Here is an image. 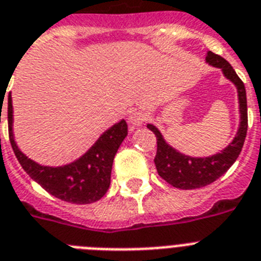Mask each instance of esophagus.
<instances>
[{
	"label": "esophagus",
	"instance_id": "1",
	"mask_svg": "<svg viewBox=\"0 0 261 261\" xmlns=\"http://www.w3.org/2000/svg\"><path fill=\"white\" fill-rule=\"evenodd\" d=\"M146 121V115L141 111H132L129 113V124L133 126L143 125Z\"/></svg>",
	"mask_w": 261,
	"mask_h": 261
}]
</instances>
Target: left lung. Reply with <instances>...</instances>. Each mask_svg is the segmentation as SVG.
Here are the masks:
<instances>
[{"mask_svg":"<svg viewBox=\"0 0 261 261\" xmlns=\"http://www.w3.org/2000/svg\"><path fill=\"white\" fill-rule=\"evenodd\" d=\"M205 61L215 68H220L224 76L234 84L238 89L240 124L232 143H229L227 148H224L220 153L208 157H192L178 152L165 141L156 126L148 124L146 128L154 133L157 140V152L154 157L157 173L174 188L196 189L216 181L236 161L242 152L247 136L248 115H247V93H245L244 83L239 79L231 64L227 60H224L221 56L215 55L210 50L206 53Z\"/></svg>","mask_w":261,"mask_h":261,"instance_id":"8db88e82","label":"left lung"}]
</instances>
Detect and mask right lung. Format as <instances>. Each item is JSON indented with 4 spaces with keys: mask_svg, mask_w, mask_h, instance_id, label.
Instances as JSON below:
<instances>
[{
    "mask_svg": "<svg viewBox=\"0 0 261 261\" xmlns=\"http://www.w3.org/2000/svg\"><path fill=\"white\" fill-rule=\"evenodd\" d=\"M9 140L23 171L57 199L72 204H90L100 200L111 185L113 159L128 135L125 120L105 130L87 153L62 167L40 165L19 150L13 135L12 96L8 97Z\"/></svg>",
    "mask_w": 261,
    "mask_h": 261,
    "instance_id": "add662e5",
    "label": "right lung"
}]
</instances>
